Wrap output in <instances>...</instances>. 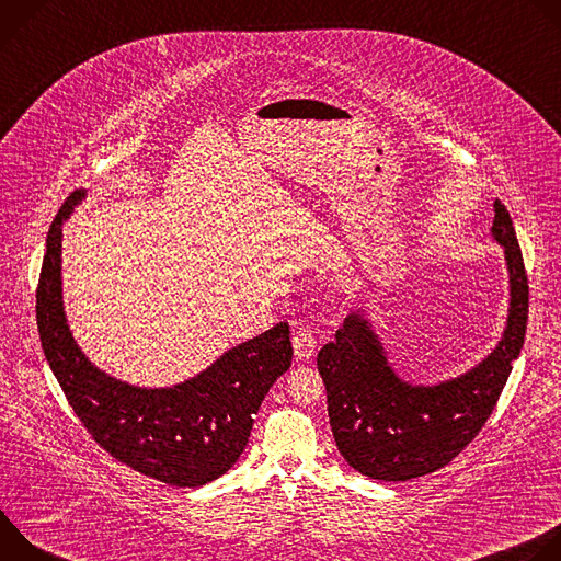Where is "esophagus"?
Segmentation results:
<instances>
[{
	"instance_id": "34e87169",
	"label": "esophagus",
	"mask_w": 561,
	"mask_h": 561,
	"mask_svg": "<svg viewBox=\"0 0 561 561\" xmlns=\"http://www.w3.org/2000/svg\"><path fill=\"white\" fill-rule=\"evenodd\" d=\"M314 346H317V342H314V335H312L310 329H299V331L293 335V348H295V357H297L299 362L310 359L312 353H314Z\"/></svg>"
}]
</instances>
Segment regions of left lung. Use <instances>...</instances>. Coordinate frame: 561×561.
Listing matches in <instances>:
<instances>
[{
    "label": "left lung",
    "mask_w": 561,
    "mask_h": 561,
    "mask_svg": "<svg viewBox=\"0 0 561 561\" xmlns=\"http://www.w3.org/2000/svg\"><path fill=\"white\" fill-rule=\"evenodd\" d=\"M493 242L504 251L508 308L493 351L459 375L420 383L399 373L368 306H357L317 355L342 457L379 482H407L457 457L491 417L522 353L528 279L508 210L493 204Z\"/></svg>",
    "instance_id": "8db88e82"
}]
</instances>
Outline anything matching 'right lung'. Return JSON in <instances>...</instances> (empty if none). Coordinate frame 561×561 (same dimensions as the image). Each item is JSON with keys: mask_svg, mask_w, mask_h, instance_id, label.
I'll return each instance as SVG.
<instances>
[{"mask_svg": "<svg viewBox=\"0 0 561 561\" xmlns=\"http://www.w3.org/2000/svg\"><path fill=\"white\" fill-rule=\"evenodd\" d=\"M87 195L77 191L68 197L46 237L37 286L46 362L75 415L115 459L171 486H204L244 453L266 392L290 368V327L279 322L230 346L173 386H137L102 370L70 331L61 282L64 221Z\"/></svg>", "mask_w": 561, "mask_h": 561, "instance_id": "obj_1", "label": "right lung"}]
</instances>
